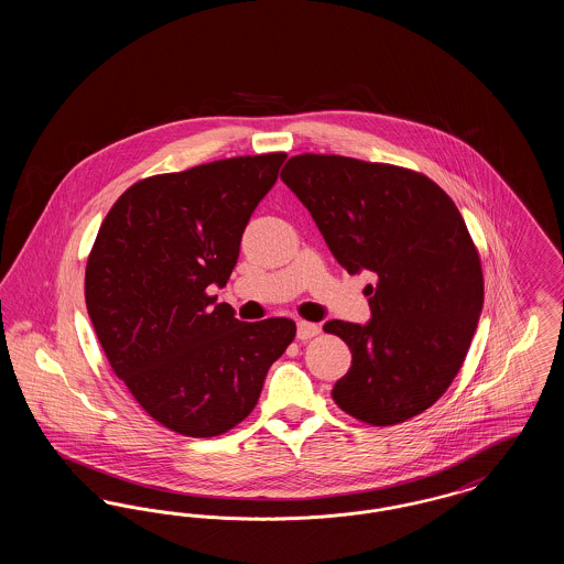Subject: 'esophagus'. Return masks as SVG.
Returning a JSON list of instances; mask_svg holds the SVG:
<instances>
[{"label": "esophagus", "mask_w": 564, "mask_h": 564, "mask_svg": "<svg viewBox=\"0 0 564 564\" xmlns=\"http://www.w3.org/2000/svg\"><path fill=\"white\" fill-rule=\"evenodd\" d=\"M319 332H322V327H319L317 323L297 322L295 336H297V340H311V338H315Z\"/></svg>", "instance_id": "34e87169"}]
</instances>
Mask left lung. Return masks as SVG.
<instances>
[{
    "label": "left lung",
    "instance_id": "1",
    "mask_svg": "<svg viewBox=\"0 0 564 564\" xmlns=\"http://www.w3.org/2000/svg\"><path fill=\"white\" fill-rule=\"evenodd\" d=\"M281 180L349 274L372 272L370 322L332 319L350 368L332 398L368 425L427 410L460 370L482 313V267L451 196L393 164L302 154Z\"/></svg>",
    "mask_w": 564,
    "mask_h": 564
}]
</instances>
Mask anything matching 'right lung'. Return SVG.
<instances>
[{
  "instance_id": "obj_1",
  "label": "right lung",
  "mask_w": 564,
  "mask_h": 564,
  "mask_svg": "<svg viewBox=\"0 0 564 564\" xmlns=\"http://www.w3.org/2000/svg\"><path fill=\"white\" fill-rule=\"evenodd\" d=\"M288 154L154 175L106 215L86 264V308L109 366L164 427L214 437L253 410L295 323L239 322L215 302L242 232Z\"/></svg>"
}]
</instances>
